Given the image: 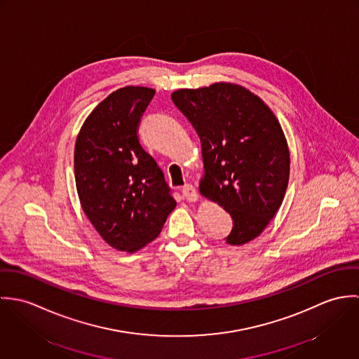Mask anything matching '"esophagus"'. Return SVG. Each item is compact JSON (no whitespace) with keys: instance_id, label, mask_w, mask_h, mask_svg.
Returning <instances> with one entry per match:
<instances>
[{"instance_id":"1","label":"esophagus","mask_w":359,"mask_h":359,"mask_svg":"<svg viewBox=\"0 0 359 359\" xmlns=\"http://www.w3.org/2000/svg\"><path fill=\"white\" fill-rule=\"evenodd\" d=\"M182 194H184V196H185V199L187 201H189V202H198L199 201V195H198V192H196V189H195V187H192V185H185L184 187V189H182Z\"/></svg>"}]
</instances>
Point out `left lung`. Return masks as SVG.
<instances>
[{
  "instance_id": "1",
  "label": "left lung",
  "mask_w": 359,
  "mask_h": 359,
  "mask_svg": "<svg viewBox=\"0 0 359 359\" xmlns=\"http://www.w3.org/2000/svg\"><path fill=\"white\" fill-rule=\"evenodd\" d=\"M171 100L201 138V195L233 219L225 242L249 243L275 217L287 189L290 152L276 116L255 93L235 83L180 88Z\"/></svg>"
}]
</instances>
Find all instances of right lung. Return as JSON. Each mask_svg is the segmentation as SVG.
<instances>
[{"label": "right lung", "instance_id": "add662e5", "mask_svg": "<svg viewBox=\"0 0 359 359\" xmlns=\"http://www.w3.org/2000/svg\"><path fill=\"white\" fill-rule=\"evenodd\" d=\"M154 95L140 86L113 91L88 114L74 145L81 208L109 246L127 253L154 241L177 205L137 135Z\"/></svg>", "mask_w": 359, "mask_h": 359}]
</instances>
